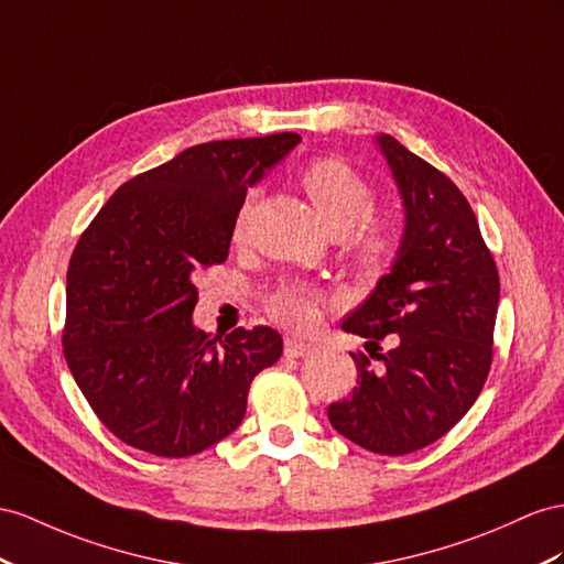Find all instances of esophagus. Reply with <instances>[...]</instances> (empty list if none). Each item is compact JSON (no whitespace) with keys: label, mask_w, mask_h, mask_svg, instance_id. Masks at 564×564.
I'll list each match as a JSON object with an SVG mask.
<instances>
[{"label":"esophagus","mask_w":564,"mask_h":564,"mask_svg":"<svg viewBox=\"0 0 564 564\" xmlns=\"http://www.w3.org/2000/svg\"><path fill=\"white\" fill-rule=\"evenodd\" d=\"M312 345L305 343V340H297V338H285L283 340V352L285 357H305L310 355Z\"/></svg>","instance_id":"34e87169"}]
</instances>
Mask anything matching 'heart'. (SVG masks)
<instances>
[{"instance_id": "obj_1", "label": "heart", "mask_w": 564, "mask_h": 564, "mask_svg": "<svg viewBox=\"0 0 564 564\" xmlns=\"http://www.w3.org/2000/svg\"><path fill=\"white\" fill-rule=\"evenodd\" d=\"M300 185L326 226L343 236L345 252L362 271H379L393 257L402 219L393 209L373 207V187L338 156H316L300 169ZM252 205V195L242 199L230 226V238L242 242L245 224ZM324 293L302 281H291L276 288L267 300V310L283 326L305 330L316 324Z\"/></svg>"}]
</instances>
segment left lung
<instances>
[{
    "instance_id": "1",
    "label": "left lung",
    "mask_w": 564,
    "mask_h": 564,
    "mask_svg": "<svg viewBox=\"0 0 564 564\" xmlns=\"http://www.w3.org/2000/svg\"><path fill=\"white\" fill-rule=\"evenodd\" d=\"M379 144L405 202V236L391 273L343 322L367 338V352H350L357 386L328 408V422L365 451L408 455L445 436L479 398L500 279L459 187L395 138ZM383 337L394 343L388 354Z\"/></svg>"
}]
</instances>
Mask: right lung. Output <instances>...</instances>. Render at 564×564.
Segmentation results:
<instances>
[{
    "mask_svg": "<svg viewBox=\"0 0 564 564\" xmlns=\"http://www.w3.org/2000/svg\"><path fill=\"white\" fill-rule=\"evenodd\" d=\"M297 133L214 140L123 183L74 248L64 357L97 420L159 457H191L234 433L250 383L276 365L269 326L226 338L193 326L199 269L226 262L248 187Z\"/></svg>",
    "mask_w": 564,
    "mask_h": 564,
    "instance_id": "right-lung-1",
    "label": "right lung"
}]
</instances>
